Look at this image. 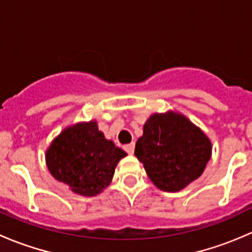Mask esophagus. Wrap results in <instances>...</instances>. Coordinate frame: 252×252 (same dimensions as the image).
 I'll list each match as a JSON object with an SVG mask.
<instances>
[{"label": "esophagus", "mask_w": 252, "mask_h": 252, "mask_svg": "<svg viewBox=\"0 0 252 252\" xmlns=\"http://www.w3.org/2000/svg\"><path fill=\"white\" fill-rule=\"evenodd\" d=\"M134 149H135V144H134V142H131V144H128L124 146V150H126L129 155L134 154Z\"/></svg>", "instance_id": "1"}]
</instances>
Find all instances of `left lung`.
Segmentation results:
<instances>
[{
  "mask_svg": "<svg viewBox=\"0 0 252 252\" xmlns=\"http://www.w3.org/2000/svg\"><path fill=\"white\" fill-rule=\"evenodd\" d=\"M134 154L157 188L179 191L202 174L211 142L184 116L169 112L150 117Z\"/></svg>",
  "mask_w": 252,
  "mask_h": 252,
  "instance_id": "left-lung-1",
  "label": "left lung"
}]
</instances>
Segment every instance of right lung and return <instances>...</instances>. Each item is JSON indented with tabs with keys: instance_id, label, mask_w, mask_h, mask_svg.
I'll use <instances>...</instances> for the list:
<instances>
[{
	"instance_id": "right-lung-1",
	"label": "right lung",
	"mask_w": 252,
	"mask_h": 252,
	"mask_svg": "<svg viewBox=\"0 0 252 252\" xmlns=\"http://www.w3.org/2000/svg\"><path fill=\"white\" fill-rule=\"evenodd\" d=\"M126 154L106 140L96 122L70 126L46 152L51 174L77 194L94 196L111 183L114 168Z\"/></svg>"
}]
</instances>
